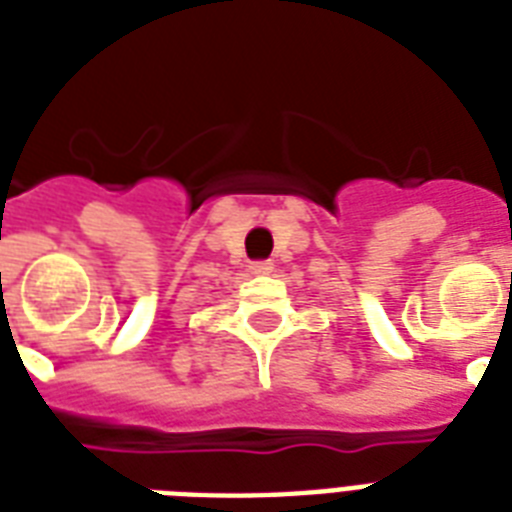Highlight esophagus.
Returning a JSON list of instances; mask_svg holds the SVG:
<instances>
[{"label": "esophagus", "mask_w": 512, "mask_h": 512, "mask_svg": "<svg viewBox=\"0 0 512 512\" xmlns=\"http://www.w3.org/2000/svg\"><path fill=\"white\" fill-rule=\"evenodd\" d=\"M249 271L257 273V276H263V273L273 271V263H268V260H255V263L249 265Z\"/></svg>", "instance_id": "1"}]
</instances>
